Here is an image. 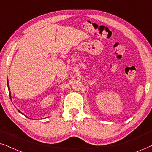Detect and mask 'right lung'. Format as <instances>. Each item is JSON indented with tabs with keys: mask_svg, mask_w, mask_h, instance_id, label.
Listing matches in <instances>:
<instances>
[{
	"mask_svg": "<svg viewBox=\"0 0 152 152\" xmlns=\"http://www.w3.org/2000/svg\"><path fill=\"white\" fill-rule=\"evenodd\" d=\"M7 84H8V82H7ZM8 89H9V94H10V98H11V93H10V88L9 87H8ZM20 112V111H18ZM20 113H21V112H20Z\"/></svg>",
	"mask_w": 152,
	"mask_h": 152,
	"instance_id": "add662e5",
	"label": "right lung"
}]
</instances>
